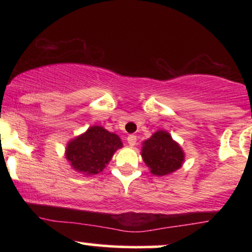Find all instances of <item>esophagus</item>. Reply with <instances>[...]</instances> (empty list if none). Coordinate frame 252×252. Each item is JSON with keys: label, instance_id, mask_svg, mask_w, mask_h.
Instances as JSON below:
<instances>
[{"label": "esophagus", "instance_id": "esophagus-1", "mask_svg": "<svg viewBox=\"0 0 252 252\" xmlns=\"http://www.w3.org/2000/svg\"><path fill=\"white\" fill-rule=\"evenodd\" d=\"M126 141H128L130 147H134L136 144V141H137V137H136L135 135H129L128 138H126Z\"/></svg>", "mask_w": 252, "mask_h": 252}]
</instances>
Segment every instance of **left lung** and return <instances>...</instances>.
<instances>
[{
    "mask_svg": "<svg viewBox=\"0 0 252 252\" xmlns=\"http://www.w3.org/2000/svg\"><path fill=\"white\" fill-rule=\"evenodd\" d=\"M142 144L141 155L154 175L170 174L180 168L185 161L181 147L164 130H158Z\"/></svg>",
    "mask_w": 252,
    "mask_h": 252,
    "instance_id": "8db88e82",
    "label": "left lung"
}]
</instances>
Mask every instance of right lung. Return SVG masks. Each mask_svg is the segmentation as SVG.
<instances>
[{"instance_id": "right-lung-1", "label": "right lung", "mask_w": 252, "mask_h": 252, "mask_svg": "<svg viewBox=\"0 0 252 252\" xmlns=\"http://www.w3.org/2000/svg\"><path fill=\"white\" fill-rule=\"evenodd\" d=\"M122 147L118 135L94 126L67 143L65 156L74 170L94 175L103 172L115 152Z\"/></svg>"}]
</instances>
